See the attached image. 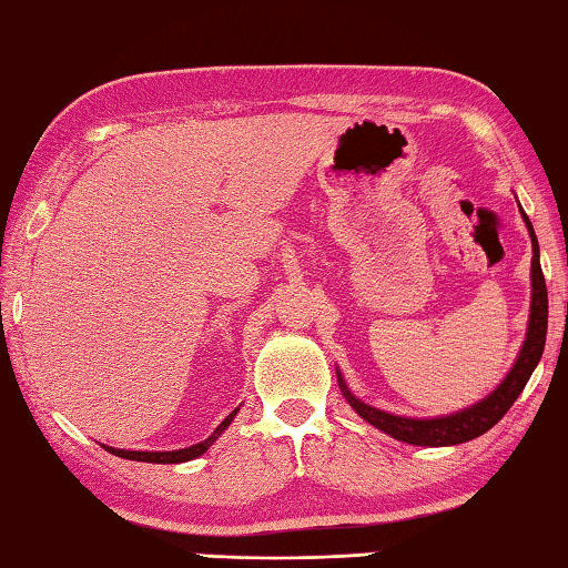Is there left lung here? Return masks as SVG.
<instances>
[{
  "instance_id": "1",
  "label": "left lung",
  "mask_w": 568,
  "mask_h": 568,
  "mask_svg": "<svg viewBox=\"0 0 568 568\" xmlns=\"http://www.w3.org/2000/svg\"><path fill=\"white\" fill-rule=\"evenodd\" d=\"M521 210V207H519ZM521 217L527 222L529 237H531V306H529V324H527V338H524V346L515 361V366L507 373V378L501 381L495 390H491L487 398H483L475 405H469L465 410H457L453 415L443 417H405V415H393L373 408L358 400L356 395L348 390L338 373V385L348 405L356 410L363 420L371 423L378 430L388 433L390 437L408 445H423V447H443V445H459L467 440H475V437L485 435L489 427H495L507 410L515 405L524 385L531 378L534 368L544 353V344H547V321H549V298H547V282H544L541 264H539V242L537 234H534L531 222L527 212L521 210Z\"/></svg>"
}]
</instances>
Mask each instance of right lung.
<instances>
[{"label": "right lung", "instance_id": "1", "mask_svg": "<svg viewBox=\"0 0 568 568\" xmlns=\"http://www.w3.org/2000/svg\"><path fill=\"white\" fill-rule=\"evenodd\" d=\"M240 410V408H237ZM237 410H232L224 420L217 425V430L212 433L207 440H202L192 447H185V450H170V453H143V450H115V447H105V450L113 453L115 457H123V459H135V463H155V465H178V463H187V459H195L202 453L210 450V445L217 440V437L227 430V425L234 420V415Z\"/></svg>", "mask_w": 568, "mask_h": 568}]
</instances>
